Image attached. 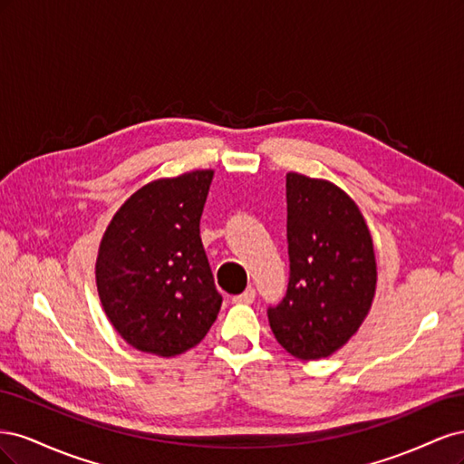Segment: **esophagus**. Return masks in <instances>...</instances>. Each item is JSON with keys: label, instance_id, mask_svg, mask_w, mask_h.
<instances>
[{"label": "esophagus", "instance_id": "34e87169", "mask_svg": "<svg viewBox=\"0 0 464 464\" xmlns=\"http://www.w3.org/2000/svg\"><path fill=\"white\" fill-rule=\"evenodd\" d=\"M254 300H256V288H247L242 294H237V296L232 298V302H236V304H251Z\"/></svg>", "mask_w": 464, "mask_h": 464}]
</instances>
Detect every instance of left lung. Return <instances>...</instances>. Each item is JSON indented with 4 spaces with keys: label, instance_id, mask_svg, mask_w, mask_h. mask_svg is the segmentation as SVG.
Masks as SVG:
<instances>
[{
    "label": "left lung",
    "instance_id": "left-lung-1",
    "mask_svg": "<svg viewBox=\"0 0 464 464\" xmlns=\"http://www.w3.org/2000/svg\"><path fill=\"white\" fill-rule=\"evenodd\" d=\"M290 276L266 310L278 344L302 360L327 358L366 319L377 283L372 234L358 205L331 181L286 174Z\"/></svg>",
    "mask_w": 464,
    "mask_h": 464
}]
</instances>
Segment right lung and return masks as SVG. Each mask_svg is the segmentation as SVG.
Wrapping results in <instances>:
<instances>
[{"label":"right lung","mask_w":464,"mask_h":464,"mask_svg":"<svg viewBox=\"0 0 464 464\" xmlns=\"http://www.w3.org/2000/svg\"><path fill=\"white\" fill-rule=\"evenodd\" d=\"M213 170L150 181L108 224L96 257L104 312L125 343L170 358L199 344L222 296L199 236Z\"/></svg>","instance_id":"right-lung-1"}]
</instances>
